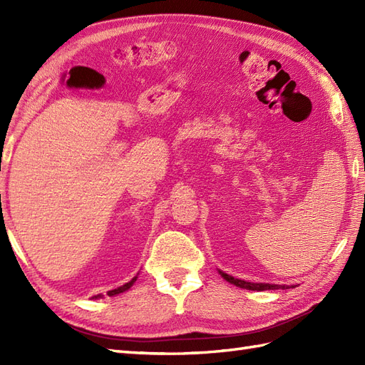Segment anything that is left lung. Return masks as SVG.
Returning a JSON list of instances; mask_svg holds the SVG:
<instances>
[{"mask_svg": "<svg viewBox=\"0 0 365 365\" xmlns=\"http://www.w3.org/2000/svg\"><path fill=\"white\" fill-rule=\"evenodd\" d=\"M219 274L222 275V277L227 280V282H230V283H233L235 286H239V288H244V289H250V291H268V289H288L289 286H286V284H269V283H252V282H245V280H240V279H235V277H231V275H228V274H225V272H222V271H219ZM295 288V286H294Z\"/></svg>", "mask_w": 365, "mask_h": 365, "instance_id": "8db88e82", "label": "left lung"}]
</instances>
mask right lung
Here are the masks:
<instances>
[{"label": "right lung", "mask_w": 365, "mask_h": 365, "mask_svg": "<svg viewBox=\"0 0 365 365\" xmlns=\"http://www.w3.org/2000/svg\"><path fill=\"white\" fill-rule=\"evenodd\" d=\"M135 280H137V277H134L132 279L130 282H128V283H125L123 286H120V288H117V289H113V291H108V295L109 297H114V295H117V294H121V292H125V291H128L132 284L135 283ZM102 295H96V297H93V298H101Z\"/></svg>", "instance_id": "add662e5"}]
</instances>
